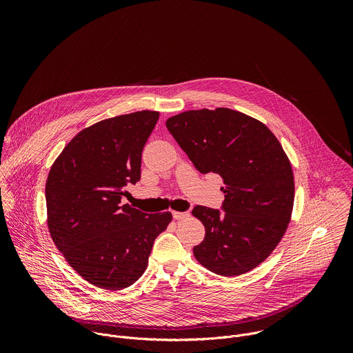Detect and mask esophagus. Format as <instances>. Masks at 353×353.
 <instances>
[{
  "instance_id": "esophagus-1",
  "label": "esophagus",
  "mask_w": 353,
  "mask_h": 353,
  "mask_svg": "<svg viewBox=\"0 0 353 353\" xmlns=\"http://www.w3.org/2000/svg\"><path fill=\"white\" fill-rule=\"evenodd\" d=\"M173 218H174L176 221L185 219V218H188V212H177V211H173Z\"/></svg>"
}]
</instances>
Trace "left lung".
<instances>
[{
  "instance_id": "1",
  "label": "left lung",
  "mask_w": 353,
  "mask_h": 353,
  "mask_svg": "<svg viewBox=\"0 0 353 353\" xmlns=\"http://www.w3.org/2000/svg\"><path fill=\"white\" fill-rule=\"evenodd\" d=\"M166 127L199 173L223 180L225 214L192 210L205 226L194 257L222 276L254 270L279 244L292 218L294 179L281 142L264 123L226 108L183 112L169 117Z\"/></svg>"
}]
</instances>
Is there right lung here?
Segmentation results:
<instances>
[{
	"label": "right lung",
	"mask_w": 353,
	"mask_h": 353,
	"mask_svg": "<svg viewBox=\"0 0 353 353\" xmlns=\"http://www.w3.org/2000/svg\"><path fill=\"white\" fill-rule=\"evenodd\" d=\"M159 112L106 119L79 131L46 181L47 226L67 263L89 283L120 290L145 272L170 212L145 214L121 204L141 177V155Z\"/></svg>",
	"instance_id": "add662e5"
}]
</instances>
